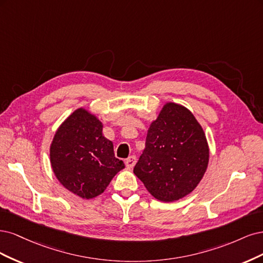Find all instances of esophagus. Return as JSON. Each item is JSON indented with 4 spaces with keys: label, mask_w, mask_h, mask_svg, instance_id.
Instances as JSON below:
<instances>
[{
    "label": "esophagus",
    "mask_w": 263,
    "mask_h": 263,
    "mask_svg": "<svg viewBox=\"0 0 263 263\" xmlns=\"http://www.w3.org/2000/svg\"><path fill=\"white\" fill-rule=\"evenodd\" d=\"M135 163H137V156H135V155H132V156H130V157L125 159L126 168H132L135 165Z\"/></svg>",
    "instance_id": "34e87169"
}]
</instances>
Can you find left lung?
Wrapping results in <instances>:
<instances>
[{
  "instance_id": "1",
  "label": "left lung",
  "mask_w": 263,
  "mask_h": 263,
  "mask_svg": "<svg viewBox=\"0 0 263 263\" xmlns=\"http://www.w3.org/2000/svg\"><path fill=\"white\" fill-rule=\"evenodd\" d=\"M208 164L202 126L187 108L168 103L152 122L133 173L154 198L171 202L194 190Z\"/></svg>"
}]
</instances>
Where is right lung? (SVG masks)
Listing matches in <instances>:
<instances>
[{
	"mask_svg": "<svg viewBox=\"0 0 263 263\" xmlns=\"http://www.w3.org/2000/svg\"><path fill=\"white\" fill-rule=\"evenodd\" d=\"M53 173L63 187L83 199L103 193L124 168L115 157L112 142L103 137V124L80 108L55 132L50 147Z\"/></svg>",
	"mask_w": 263,
	"mask_h": 263,
	"instance_id": "add662e5",
	"label": "right lung"
}]
</instances>
